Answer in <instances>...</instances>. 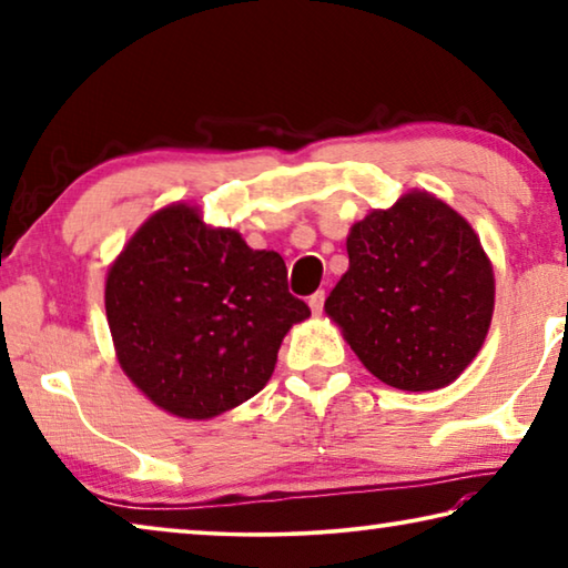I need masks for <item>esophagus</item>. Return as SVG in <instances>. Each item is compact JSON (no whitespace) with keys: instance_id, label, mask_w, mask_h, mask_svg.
<instances>
[{"instance_id":"esophagus-1","label":"esophagus","mask_w":568,"mask_h":568,"mask_svg":"<svg viewBox=\"0 0 568 568\" xmlns=\"http://www.w3.org/2000/svg\"><path fill=\"white\" fill-rule=\"evenodd\" d=\"M323 303H325V293H323V291L313 293L311 297H307V305H311L313 315H321V313H323Z\"/></svg>"}]
</instances>
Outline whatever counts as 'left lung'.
<instances>
[{
    "label": "left lung",
    "mask_w": 568,
    "mask_h": 568,
    "mask_svg": "<svg viewBox=\"0 0 568 568\" xmlns=\"http://www.w3.org/2000/svg\"><path fill=\"white\" fill-rule=\"evenodd\" d=\"M348 271L325 315L373 376L436 390L476 358L491 328L496 281L474 227L426 190L353 223Z\"/></svg>",
    "instance_id": "8db88e82"
}]
</instances>
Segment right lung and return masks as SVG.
I'll use <instances>...</instances> for the list:
<instances>
[{"label": "right lung", "mask_w": 568, "mask_h": 568, "mask_svg": "<svg viewBox=\"0 0 568 568\" xmlns=\"http://www.w3.org/2000/svg\"><path fill=\"white\" fill-rule=\"evenodd\" d=\"M104 311L120 368L170 416L207 420L271 381L285 333L311 315L275 250L172 203L114 257Z\"/></svg>", "instance_id": "right-lung-1"}]
</instances>
